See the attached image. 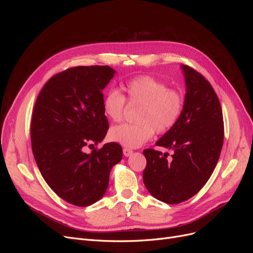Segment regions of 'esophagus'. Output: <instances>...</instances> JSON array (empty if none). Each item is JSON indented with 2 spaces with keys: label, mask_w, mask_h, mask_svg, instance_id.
I'll list each match as a JSON object with an SVG mask.
<instances>
[{
  "label": "esophagus",
  "mask_w": 253,
  "mask_h": 253,
  "mask_svg": "<svg viewBox=\"0 0 253 253\" xmlns=\"http://www.w3.org/2000/svg\"><path fill=\"white\" fill-rule=\"evenodd\" d=\"M123 154H124L125 157H129V156H131L132 154H133V151L129 150V149H123Z\"/></svg>",
  "instance_id": "obj_1"
}]
</instances>
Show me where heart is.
<instances>
[{"instance_id": "b5f03b06", "label": "heart", "mask_w": 253, "mask_h": 253, "mask_svg": "<svg viewBox=\"0 0 253 253\" xmlns=\"http://www.w3.org/2000/svg\"><path fill=\"white\" fill-rule=\"evenodd\" d=\"M121 88L129 103L138 104L137 123L121 124L110 130L111 140L126 148H138L152 138L154 132L165 133L173 127L182 112L183 99L176 90L150 76L127 80ZM103 113L113 122L121 121L125 109V97L116 89L104 95Z\"/></svg>"}]
</instances>
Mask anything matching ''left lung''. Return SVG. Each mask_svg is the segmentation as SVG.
<instances>
[{
    "instance_id": "1",
    "label": "left lung",
    "mask_w": 253,
    "mask_h": 253,
    "mask_svg": "<svg viewBox=\"0 0 253 253\" xmlns=\"http://www.w3.org/2000/svg\"><path fill=\"white\" fill-rule=\"evenodd\" d=\"M180 68L185 82L181 115L176 124L156 142L168 153L143 151L147 167L143 182L150 194L167 204L195 196L210 178L223 143V119L216 93L207 80L188 65Z\"/></svg>"
}]
</instances>
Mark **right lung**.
<instances>
[{
    "instance_id": "obj_1",
    "label": "right lung",
    "mask_w": 253,
    "mask_h": 253,
    "mask_svg": "<svg viewBox=\"0 0 253 253\" xmlns=\"http://www.w3.org/2000/svg\"><path fill=\"white\" fill-rule=\"evenodd\" d=\"M115 74L109 65L69 69L49 80L35 104L31 139L36 163L52 191L76 206L101 199L112 168L122 160L117 142L84 152L86 145L101 142L109 129L102 90Z\"/></svg>"
}]
</instances>
